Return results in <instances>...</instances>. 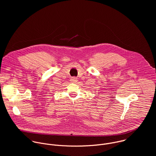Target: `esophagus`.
Returning a JSON list of instances; mask_svg holds the SVG:
<instances>
[{"mask_svg":"<svg viewBox=\"0 0 156 156\" xmlns=\"http://www.w3.org/2000/svg\"><path fill=\"white\" fill-rule=\"evenodd\" d=\"M70 80H71V81H72V82H73V83H76V82L78 81L77 78H76V77H75V76L72 77Z\"/></svg>","mask_w":156,"mask_h":156,"instance_id":"34e87169","label":"esophagus"}]
</instances>
